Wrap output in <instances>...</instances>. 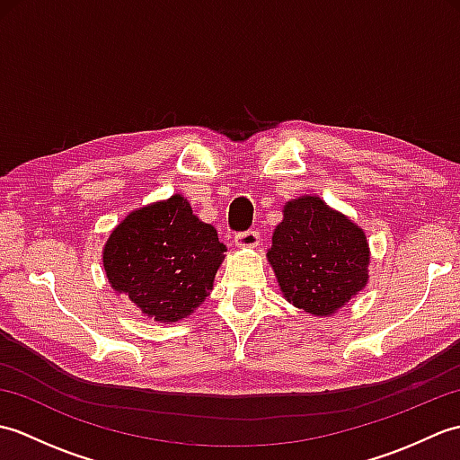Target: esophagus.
<instances>
[{
	"instance_id": "34e87169",
	"label": "esophagus",
	"mask_w": 460,
	"mask_h": 460,
	"mask_svg": "<svg viewBox=\"0 0 460 460\" xmlns=\"http://www.w3.org/2000/svg\"><path fill=\"white\" fill-rule=\"evenodd\" d=\"M259 241H261V235H259V231H255V229L243 231V233H237V235H235V245L237 247H247V249L257 247Z\"/></svg>"
}]
</instances>
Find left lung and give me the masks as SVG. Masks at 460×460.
I'll use <instances>...</instances> for the list:
<instances>
[{"label": "left lung", "instance_id": "left-lung-1", "mask_svg": "<svg viewBox=\"0 0 460 460\" xmlns=\"http://www.w3.org/2000/svg\"><path fill=\"white\" fill-rule=\"evenodd\" d=\"M267 259L285 298L314 316L334 314L369 279L364 229L316 195L285 205Z\"/></svg>", "mask_w": 460, "mask_h": 460}]
</instances>
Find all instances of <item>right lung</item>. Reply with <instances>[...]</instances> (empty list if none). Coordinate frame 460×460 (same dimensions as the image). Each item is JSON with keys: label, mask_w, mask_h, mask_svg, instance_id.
<instances>
[{"label": "right lung", "mask_w": 460, "mask_h": 460, "mask_svg": "<svg viewBox=\"0 0 460 460\" xmlns=\"http://www.w3.org/2000/svg\"><path fill=\"white\" fill-rule=\"evenodd\" d=\"M227 247L180 193L126 215L102 251L106 279L155 322L188 318L213 290Z\"/></svg>", "instance_id": "1"}]
</instances>
